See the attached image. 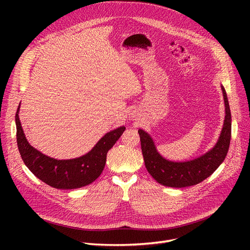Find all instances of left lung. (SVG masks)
<instances>
[{
	"label": "left lung",
	"mask_w": 250,
	"mask_h": 250,
	"mask_svg": "<svg viewBox=\"0 0 250 250\" xmlns=\"http://www.w3.org/2000/svg\"><path fill=\"white\" fill-rule=\"evenodd\" d=\"M225 102V120L220 138L215 147L205 155L187 162L166 160L157 152L152 138L145 130L139 129L141 148L146 168L152 177L162 186L187 188L202 182L224 161L231 140V111L226 91L222 86Z\"/></svg>",
	"instance_id": "left-lung-1"
}]
</instances>
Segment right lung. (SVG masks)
Wrapping results in <instances>:
<instances>
[{
    "label": "right lung",
    "mask_w": 250,
    "mask_h": 250,
    "mask_svg": "<svg viewBox=\"0 0 250 250\" xmlns=\"http://www.w3.org/2000/svg\"><path fill=\"white\" fill-rule=\"evenodd\" d=\"M16 112L17 145L25 165L49 187L59 189H74L86 187L97 179L106 163L107 152L121 138L125 127L121 126L107 133L86 155L70 160L50 158L29 145L23 133Z\"/></svg>",
    "instance_id": "add662e5"
}]
</instances>
